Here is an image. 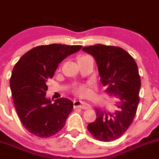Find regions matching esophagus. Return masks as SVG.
Wrapping results in <instances>:
<instances>
[{"instance_id":"obj_1","label":"esophagus","mask_w":159,"mask_h":159,"mask_svg":"<svg viewBox=\"0 0 159 159\" xmlns=\"http://www.w3.org/2000/svg\"><path fill=\"white\" fill-rule=\"evenodd\" d=\"M73 105H74V107H79L80 109H87L90 108L89 105H88L87 103H86V102L80 100H74V102H73Z\"/></svg>"}]
</instances>
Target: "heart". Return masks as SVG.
I'll return each mask as SVG.
<instances>
[{
    "instance_id": "heart-1",
    "label": "heart",
    "mask_w": 159,
    "mask_h": 159,
    "mask_svg": "<svg viewBox=\"0 0 159 159\" xmlns=\"http://www.w3.org/2000/svg\"><path fill=\"white\" fill-rule=\"evenodd\" d=\"M89 57V56H87V55L82 56V57H80L79 59L84 58V57ZM86 91H87V89H86V86L81 85V86H77V87H76V92H77L78 93H80V94H83V93H86Z\"/></svg>"
}]
</instances>
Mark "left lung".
Listing matches in <instances>:
<instances>
[{
  "mask_svg": "<svg viewBox=\"0 0 159 159\" xmlns=\"http://www.w3.org/2000/svg\"><path fill=\"white\" fill-rule=\"evenodd\" d=\"M83 50L94 57L101 83L116 106L113 112L96 108V119L87 129L96 139L116 140L129 129L136 113L141 88L138 66L132 56L119 47L96 44Z\"/></svg>",
  "mask_w": 159,
  "mask_h": 159,
  "instance_id": "8db88e82",
  "label": "left lung"
}]
</instances>
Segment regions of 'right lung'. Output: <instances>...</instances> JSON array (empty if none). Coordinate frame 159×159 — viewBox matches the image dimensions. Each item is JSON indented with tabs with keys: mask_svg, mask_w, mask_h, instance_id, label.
Here are the masks:
<instances>
[{
	"mask_svg": "<svg viewBox=\"0 0 159 159\" xmlns=\"http://www.w3.org/2000/svg\"><path fill=\"white\" fill-rule=\"evenodd\" d=\"M81 48L57 43L38 46L23 55L14 66L10 87L20 120L30 133L47 138L65 125L73 102L66 98L53 102L47 98V82L53 78L59 63Z\"/></svg>",
	"mask_w": 159,
	"mask_h": 159,
	"instance_id": "add662e5",
	"label": "right lung"
}]
</instances>
